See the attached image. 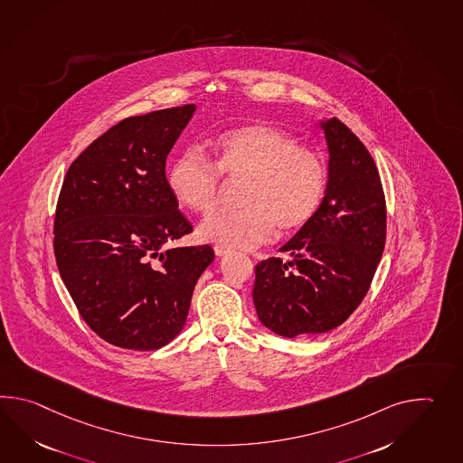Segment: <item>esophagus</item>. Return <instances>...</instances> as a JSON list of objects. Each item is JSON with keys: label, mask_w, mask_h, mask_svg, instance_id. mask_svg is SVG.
<instances>
[{"label": "esophagus", "mask_w": 463, "mask_h": 463, "mask_svg": "<svg viewBox=\"0 0 463 463\" xmlns=\"http://www.w3.org/2000/svg\"><path fill=\"white\" fill-rule=\"evenodd\" d=\"M214 252H216L217 257H224L227 256V254H231V252H232V249L222 246V244H216V246H214Z\"/></svg>", "instance_id": "34e87169"}]
</instances>
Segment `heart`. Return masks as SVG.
Segmentation results:
<instances>
[{"mask_svg": "<svg viewBox=\"0 0 463 463\" xmlns=\"http://www.w3.org/2000/svg\"><path fill=\"white\" fill-rule=\"evenodd\" d=\"M214 163L189 146L167 169V185L179 206L211 213L227 181H244L241 209L207 216L199 234L227 247H254L268 241L278 226L292 232L314 216L326 191L327 167L322 156L298 146L292 134L276 126L252 123L229 129L211 141Z\"/></svg>", "mask_w": 463, "mask_h": 463, "instance_id": "obj_1", "label": "heart"}]
</instances>
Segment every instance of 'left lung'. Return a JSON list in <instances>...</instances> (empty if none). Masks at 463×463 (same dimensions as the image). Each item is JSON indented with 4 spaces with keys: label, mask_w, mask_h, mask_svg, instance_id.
I'll list each match as a JSON object with an SVG mask.
<instances>
[{
    "label": "left lung",
    "mask_w": 463,
    "mask_h": 463,
    "mask_svg": "<svg viewBox=\"0 0 463 463\" xmlns=\"http://www.w3.org/2000/svg\"><path fill=\"white\" fill-rule=\"evenodd\" d=\"M329 147L326 195L296 236L288 260L256 266L257 317L282 337L324 334L349 319L365 298L385 246L381 175L367 147L337 118L322 121Z\"/></svg>",
    "instance_id": "left-lung-1"
}]
</instances>
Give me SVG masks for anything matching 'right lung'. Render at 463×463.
Here are the masks:
<instances>
[{"label":"right lung","mask_w":463,"mask_h":463,"mask_svg":"<svg viewBox=\"0 0 463 463\" xmlns=\"http://www.w3.org/2000/svg\"><path fill=\"white\" fill-rule=\"evenodd\" d=\"M194 104L126 118L70 165L54 216V256L84 322L116 347L156 350L183 330L211 246L169 247L193 232L165 159Z\"/></svg>","instance_id":"1"}]
</instances>
